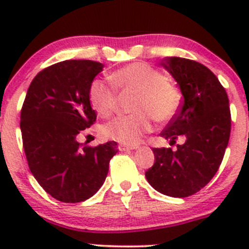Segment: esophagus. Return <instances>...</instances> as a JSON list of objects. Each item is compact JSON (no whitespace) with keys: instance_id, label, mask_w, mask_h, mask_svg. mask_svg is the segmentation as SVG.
<instances>
[{"instance_id":"34e87169","label":"esophagus","mask_w":249,"mask_h":249,"mask_svg":"<svg viewBox=\"0 0 249 249\" xmlns=\"http://www.w3.org/2000/svg\"><path fill=\"white\" fill-rule=\"evenodd\" d=\"M137 148H139V145H129V144H124V143H120V144L118 145V149H119L120 152H126V150L137 149Z\"/></svg>"}]
</instances>
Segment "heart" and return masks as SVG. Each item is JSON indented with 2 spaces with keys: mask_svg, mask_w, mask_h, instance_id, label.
<instances>
[{
  "mask_svg": "<svg viewBox=\"0 0 249 249\" xmlns=\"http://www.w3.org/2000/svg\"><path fill=\"white\" fill-rule=\"evenodd\" d=\"M112 84L122 92H134L130 109L134 113L115 118L106 124L102 134L106 139L134 145L153 127V119L160 124L169 123L180 106L177 88L167 82L160 71L143 62H134L109 74ZM92 108L101 117L108 118L117 108L114 89L104 80L94 79L89 87Z\"/></svg>",
  "mask_w": 249,
  "mask_h": 249,
  "instance_id": "b5f03b06",
  "label": "heart"
}]
</instances>
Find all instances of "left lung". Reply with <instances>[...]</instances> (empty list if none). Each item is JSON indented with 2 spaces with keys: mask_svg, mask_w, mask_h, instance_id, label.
<instances>
[{
  "mask_svg": "<svg viewBox=\"0 0 249 249\" xmlns=\"http://www.w3.org/2000/svg\"><path fill=\"white\" fill-rule=\"evenodd\" d=\"M175 78L183 95L176 117L161 137L177 149L153 148L155 161L145 178L157 192L172 197H187L201 190L222 164L231 130L229 99L215 74L200 62L169 56L161 62Z\"/></svg>",
  "mask_w": 249,
  "mask_h": 249,
  "instance_id": "left-lung-1",
  "label": "left lung"
}]
</instances>
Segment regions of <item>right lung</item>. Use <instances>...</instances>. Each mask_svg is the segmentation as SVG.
<instances>
[{"label":"right lung","instance_id":"1","mask_svg":"<svg viewBox=\"0 0 249 249\" xmlns=\"http://www.w3.org/2000/svg\"><path fill=\"white\" fill-rule=\"evenodd\" d=\"M104 69L91 60H66L42 70L30 84L20 115L30 171L62 202H82L96 194L117 154L114 141L83 147L78 134L96 120L89 87Z\"/></svg>","mask_w":249,"mask_h":249}]
</instances>
